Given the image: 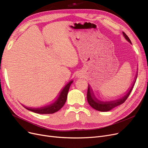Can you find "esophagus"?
<instances>
[{"label": "esophagus", "mask_w": 148, "mask_h": 148, "mask_svg": "<svg viewBox=\"0 0 148 148\" xmlns=\"http://www.w3.org/2000/svg\"><path fill=\"white\" fill-rule=\"evenodd\" d=\"M76 76H77V77L79 78V79L82 78V77H84V74H83L82 71H80V72L77 73Z\"/></svg>", "instance_id": "1"}]
</instances>
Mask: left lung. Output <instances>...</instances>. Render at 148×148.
Here are the masks:
<instances>
[{
	"instance_id": "1",
	"label": "left lung",
	"mask_w": 148,
	"mask_h": 148,
	"mask_svg": "<svg viewBox=\"0 0 148 148\" xmlns=\"http://www.w3.org/2000/svg\"><path fill=\"white\" fill-rule=\"evenodd\" d=\"M123 35L125 38V39L127 41L129 42L131 44H132L130 38L127 37V36L124 33V32H123ZM137 74H138V72L137 73V75H136V77H135L134 82L133 83V84L131 85V88H130L127 90L126 92H125L124 94H123V95H122L121 97L116 100H114L101 101L99 100L97 97H95V95L92 91L91 86L88 84V92H87V100H88V103L92 108L95 109V110H97L101 112L109 111L111 110L114 108L119 106L122 103H123L126 101V100L127 99V97H129V95L134 85V83L136 82L137 77Z\"/></svg>"
}]
</instances>
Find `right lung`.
Instances as JSON below:
<instances>
[{"label": "right lung", "instance_id": "obj_1", "mask_svg": "<svg viewBox=\"0 0 148 148\" xmlns=\"http://www.w3.org/2000/svg\"><path fill=\"white\" fill-rule=\"evenodd\" d=\"M73 82V80H71L70 82H69V83H67L65 86L62 89L61 92H60V94L58 96V97H57V99L54 102H53L52 103L40 108H31L26 106L23 105H22L25 108H26L27 110L37 114H49L56 112L57 111L60 110L63 106V105H65L67 99V95L69 87Z\"/></svg>", "mask_w": 148, "mask_h": 148}]
</instances>
